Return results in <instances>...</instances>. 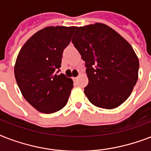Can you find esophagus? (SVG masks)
Wrapping results in <instances>:
<instances>
[{
  "label": "esophagus",
  "mask_w": 151,
  "mask_h": 151,
  "mask_svg": "<svg viewBox=\"0 0 151 151\" xmlns=\"http://www.w3.org/2000/svg\"><path fill=\"white\" fill-rule=\"evenodd\" d=\"M78 77H75V78H73V81H77V80H78Z\"/></svg>",
  "instance_id": "34e87169"
}]
</instances>
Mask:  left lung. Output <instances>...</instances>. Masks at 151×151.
Returning <instances> with one entry per match:
<instances>
[{"mask_svg":"<svg viewBox=\"0 0 151 151\" xmlns=\"http://www.w3.org/2000/svg\"><path fill=\"white\" fill-rule=\"evenodd\" d=\"M72 43L85 62V96L103 109L122 105L138 80V57L130 44L103 23L77 27Z\"/></svg>","mask_w":151,"mask_h":151,"instance_id":"left-lung-1","label":"left lung"}]
</instances>
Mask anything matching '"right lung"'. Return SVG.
Masks as SVG:
<instances>
[{"label":"right lung","mask_w":151,"mask_h":151,"mask_svg":"<svg viewBox=\"0 0 151 151\" xmlns=\"http://www.w3.org/2000/svg\"><path fill=\"white\" fill-rule=\"evenodd\" d=\"M76 27H48L22 46L15 64V77L25 99L36 110L52 114L68 102L73 81L60 73L63 52Z\"/></svg>","instance_id":"obj_1"}]
</instances>
